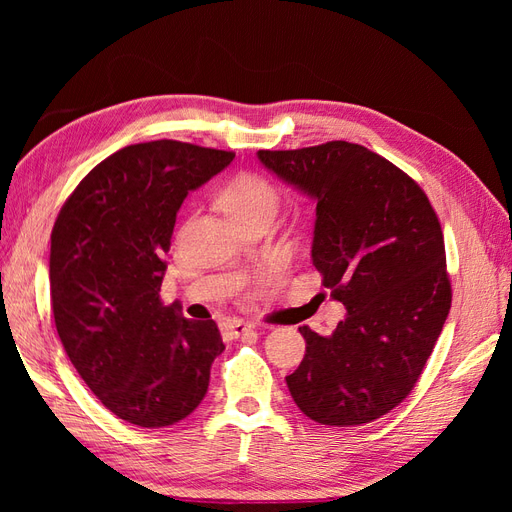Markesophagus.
I'll return each mask as SVG.
<instances>
[{
    "mask_svg": "<svg viewBox=\"0 0 512 512\" xmlns=\"http://www.w3.org/2000/svg\"><path fill=\"white\" fill-rule=\"evenodd\" d=\"M224 331L230 337H241L245 333L254 331V324L252 322H245V320H230V322L224 324Z\"/></svg>",
    "mask_w": 512,
    "mask_h": 512,
    "instance_id": "obj_1",
    "label": "esophagus"
}]
</instances>
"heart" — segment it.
Segmentation results:
<instances>
[{
	"instance_id": "heart-1",
	"label": "heart",
	"mask_w": 512,
	"mask_h": 512,
	"mask_svg": "<svg viewBox=\"0 0 512 512\" xmlns=\"http://www.w3.org/2000/svg\"><path fill=\"white\" fill-rule=\"evenodd\" d=\"M222 205L230 215V220L256 211L273 213L277 207V190L265 177L241 175L228 183V188L222 194Z\"/></svg>"
}]
</instances>
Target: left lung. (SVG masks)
Returning <instances> with one entry per match:
<instances>
[{
	"mask_svg": "<svg viewBox=\"0 0 512 512\" xmlns=\"http://www.w3.org/2000/svg\"><path fill=\"white\" fill-rule=\"evenodd\" d=\"M258 160L316 200L314 267L348 309L331 335L299 327L307 346L288 391L320 425L376 421L410 395L451 309L438 215L412 177L363 145L262 149Z\"/></svg>",
	"mask_w": 512,
	"mask_h": 512,
	"instance_id": "1",
	"label": "left lung"
}]
</instances>
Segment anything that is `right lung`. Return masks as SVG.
I'll list each match as a JSON object with an SVG mask.
<instances>
[{"label":"right lung","mask_w":512,"mask_h":512,"mask_svg":"<svg viewBox=\"0 0 512 512\" xmlns=\"http://www.w3.org/2000/svg\"><path fill=\"white\" fill-rule=\"evenodd\" d=\"M235 153L181 141L128 145L76 185L51 232V307L68 359L104 408L158 429L192 414L224 352L213 320L164 305L177 211Z\"/></svg>","instance_id":"add662e5"}]
</instances>
